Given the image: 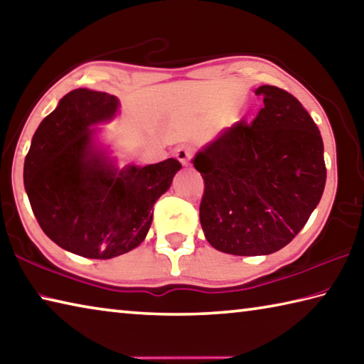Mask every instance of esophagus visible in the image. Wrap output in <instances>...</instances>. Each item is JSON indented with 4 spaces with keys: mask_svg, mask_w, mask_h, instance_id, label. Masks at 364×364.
Masks as SVG:
<instances>
[{
    "mask_svg": "<svg viewBox=\"0 0 364 364\" xmlns=\"http://www.w3.org/2000/svg\"><path fill=\"white\" fill-rule=\"evenodd\" d=\"M175 156L176 159L180 161L183 165H188L191 157H193V149H191L189 146H184V144H181V146H178L175 149Z\"/></svg>",
    "mask_w": 364,
    "mask_h": 364,
    "instance_id": "esophagus-1",
    "label": "esophagus"
}]
</instances>
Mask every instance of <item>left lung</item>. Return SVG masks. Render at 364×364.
<instances>
[{
    "instance_id": "left-lung-1",
    "label": "left lung",
    "mask_w": 364,
    "mask_h": 364,
    "mask_svg": "<svg viewBox=\"0 0 364 364\" xmlns=\"http://www.w3.org/2000/svg\"><path fill=\"white\" fill-rule=\"evenodd\" d=\"M264 108L239 121L196 154L203 178L205 239L228 255L282 250L306 226L326 183L320 130L301 102L261 85Z\"/></svg>"
}]
</instances>
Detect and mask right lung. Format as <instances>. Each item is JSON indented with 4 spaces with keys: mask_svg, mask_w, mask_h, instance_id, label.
<instances>
[{
    "mask_svg": "<svg viewBox=\"0 0 364 364\" xmlns=\"http://www.w3.org/2000/svg\"><path fill=\"white\" fill-rule=\"evenodd\" d=\"M107 92L76 89L43 119L23 165V184L39 226L58 247L90 259H109L136 248L181 164L116 168L94 144L92 125L117 113Z\"/></svg>",
    "mask_w": 364,
    "mask_h": 364,
    "instance_id": "right-lung-1",
    "label": "right lung"
}]
</instances>
